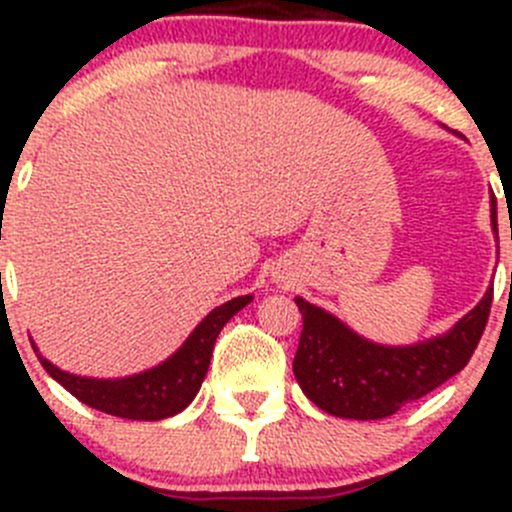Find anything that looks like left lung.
I'll use <instances>...</instances> for the list:
<instances>
[{
	"label": "left lung",
	"instance_id": "obj_1",
	"mask_svg": "<svg viewBox=\"0 0 512 512\" xmlns=\"http://www.w3.org/2000/svg\"><path fill=\"white\" fill-rule=\"evenodd\" d=\"M490 225L498 235L495 205ZM294 302L304 327L292 369L307 399L332 416L374 421L431 394L468 364L488 322L493 287L448 332L406 347L369 342L327 309L302 297Z\"/></svg>",
	"mask_w": 512,
	"mask_h": 512
}]
</instances>
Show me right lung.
<instances>
[{"label": "right lung", "mask_w": 512, "mask_h": 512, "mask_svg": "<svg viewBox=\"0 0 512 512\" xmlns=\"http://www.w3.org/2000/svg\"><path fill=\"white\" fill-rule=\"evenodd\" d=\"M250 302L252 294H245V297H235L215 307L190 332L178 352L170 354L153 369L123 376V379H91V376L69 374L51 364L46 356H41L36 344L32 347L46 374L59 381L81 404L103 411V414L131 418V421H160V418L180 414L195 399L205 374H208L210 356H213L220 329Z\"/></svg>", "instance_id": "obj_1"}]
</instances>
